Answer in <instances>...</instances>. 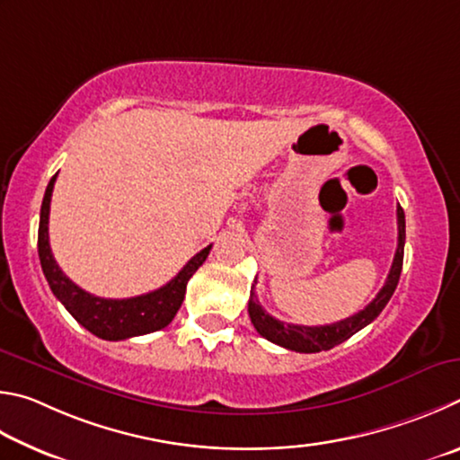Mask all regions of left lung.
Wrapping results in <instances>:
<instances>
[{
  "label": "left lung",
  "mask_w": 460,
  "mask_h": 460,
  "mask_svg": "<svg viewBox=\"0 0 460 460\" xmlns=\"http://www.w3.org/2000/svg\"><path fill=\"white\" fill-rule=\"evenodd\" d=\"M404 243H406L404 209L398 206V248H396V254H394V262H392L390 275L385 279V285L366 309H361L359 313H356V315H351L343 321H337V323H332V325H317V327L293 325V323H283V321L269 315V313L261 307L259 299H256V293H254L256 279H254V285L251 287V301H248V315H251L254 329L264 337V340L277 343L280 348H287L299 353L327 351L335 348V345L343 343L345 340H349L353 333H358L359 329H364L366 325L372 323V321L380 315L382 309L392 299V295L396 291L398 280H400L402 261H404Z\"/></svg>",
  "instance_id": "1"
}]
</instances>
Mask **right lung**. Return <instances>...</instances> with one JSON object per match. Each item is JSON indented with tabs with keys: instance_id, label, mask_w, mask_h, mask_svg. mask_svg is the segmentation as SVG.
<instances>
[{
	"instance_id": "1",
	"label": "right lung",
	"mask_w": 460,
	"mask_h": 460,
	"mask_svg": "<svg viewBox=\"0 0 460 460\" xmlns=\"http://www.w3.org/2000/svg\"><path fill=\"white\" fill-rule=\"evenodd\" d=\"M56 175L46 188L42 209H40L38 228L40 264H42L44 277L48 285H50L52 293L56 295V299L66 307V311L80 325L88 329L93 335L107 341L128 340V337L145 335L167 327L175 317V313L181 307L188 280L204 264L212 244L206 246L204 251H199L177 272V277L169 280L167 285L157 288V291L131 296V299H102V296H94L72 283L60 270L52 256L50 240H48V216H50V199Z\"/></svg>"
}]
</instances>
